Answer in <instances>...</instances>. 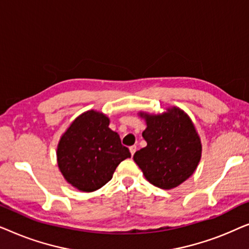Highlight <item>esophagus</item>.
Returning a JSON list of instances; mask_svg holds the SVG:
<instances>
[{
    "label": "esophagus",
    "instance_id": "esophagus-1",
    "mask_svg": "<svg viewBox=\"0 0 249 249\" xmlns=\"http://www.w3.org/2000/svg\"><path fill=\"white\" fill-rule=\"evenodd\" d=\"M129 149H130L131 155H134L135 153H136V151H137V146H136V145H132V146H130V147H129Z\"/></svg>",
    "mask_w": 249,
    "mask_h": 249
}]
</instances>
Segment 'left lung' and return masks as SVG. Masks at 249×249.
Masks as SVG:
<instances>
[{"instance_id":"1","label":"left lung","mask_w":249,"mask_h":249,"mask_svg":"<svg viewBox=\"0 0 249 249\" xmlns=\"http://www.w3.org/2000/svg\"><path fill=\"white\" fill-rule=\"evenodd\" d=\"M141 115L147 122L142 131L147 146L135 153V162L152 185L175 188L198 165L202 144L196 129L188 115L177 107L164 114Z\"/></svg>"}]
</instances>
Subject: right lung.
<instances>
[{"instance_id": "obj_1", "label": "right lung", "mask_w": 249, "mask_h": 249, "mask_svg": "<svg viewBox=\"0 0 249 249\" xmlns=\"http://www.w3.org/2000/svg\"><path fill=\"white\" fill-rule=\"evenodd\" d=\"M107 117L88 111L74 120L57 146V164L69 183L94 192L110 181L117 166L131 154Z\"/></svg>"}]
</instances>
